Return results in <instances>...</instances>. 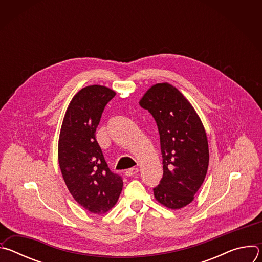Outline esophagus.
<instances>
[{"mask_svg": "<svg viewBox=\"0 0 262 262\" xmlns=\"http://www.w3.org/2000/svg\"><path fill=\"white\" fill-rule=\"evenodd\" d=\"M138 172H139V169H138V168H130V169H128V170L125 171V175H126L127 177H130V176H134L135 174H137Z\"/></svg>", "mask_w": 262, "mask_h": 262, "instance_id": "obj_1", "label": "esophagus"}]
</instances>
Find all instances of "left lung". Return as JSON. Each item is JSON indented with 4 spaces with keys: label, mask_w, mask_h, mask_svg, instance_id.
<instances>
[{
    "label": "left lung",
    "mask_w": 262,
    "mask_h": 262,
    "mask_svg": "<svg viewBox=\"0 0 262 262\" xmlns=\"http://www.w3.org/2000/svg\"><path fill=\"white\" fill-rule=\"evenodd\" d=\"M139 103L152 115L160 133L164 173L155 197L168 208H182L194 200L207 173L204 126L190 101L168 83L149 88Z\"/></svg>",
    "instance_id": "obj_1"
}]
</instances>
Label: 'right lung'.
<instances>
[{"instance_id": "add662e5", "label": "right lung", "mask_w": 262, "mask_h": 262, "mask_svg": "<svg viewBox=\"0 0 262 262\" xmlns=\"http://www.w3.org/2000/svg\"><path fill=\"white\" fill-rule=\"evenodd\" d=\"M115 91L92 85L74 95L61 126L58 159L63 179L73 199L86 210L101 214L113 207L122 191L121 176L104 161L95 132Z\"/></svg>"}]
</instances>
